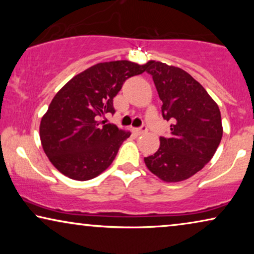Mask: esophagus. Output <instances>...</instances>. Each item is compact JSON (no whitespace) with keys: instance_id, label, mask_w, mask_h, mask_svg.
Returning <instances> with one entry per match:
<instances>
[{"instance_id":"esophagus-1","label":"esophagus","mask_w":254,"mask_h":254,"mask_svg":"<svg viewBox=\"0 0 254 254\" xmlns=\"http://www.w3.org/2000/svg\"><path fill=\"white\" fill-rule=\"evenodd\" d=\"M133 131L136 135H141V134H144L145 131H147V127L145 126H142L141 128H133Z\"/></svg>"}]
</instances>
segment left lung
Returning <instances> with one entry per match:
<instances>
[{
	"label": "left lung",
	"mask_w": 254,
	"mask_h": 254,
	"mask_svg": "<svg viewBox=\"0 0 254 254\" xmlns=\"http://www.w3.org/2000/svg\"><path fill=\"white\" fill-rule=\"evenodd\" d=\"M163 102L162 116L171 121L169 137L144 157L147 168L166 183L189 179L199 172L220 144L223 128L217 104L189 72L158 61L145 64Z\"/></svg>",
	"instance_id": "8db88e82"
}]
</instances>
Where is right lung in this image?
<instances>
[{
  "mask_svg": "<svg viewBox=\"0 0 254 254\" xmlns=\"http://www.w3.org/2000/svg\"><path fill=\"white\" fill-rule=\"evenodd\" d=\"M145 70V64L126 60L102 62L74 76L55 95L39 130L45 154L62 175L84 182L112 164L130 133L99 119L116 112L113 98L125 81Z\"/></svg>",
  "mask_w": 254,
  "mask_h": 254,
  "instance_id": "add662e5",
  "label": "right lung"
}]
</instances>
